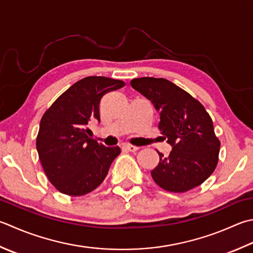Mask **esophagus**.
Listing matches in <instances>:
<instances>
[{"instance_id":"1","label":"esophagus","mask_w":253,"mask_h":253,"mask_svg":"<svg viewBox=\"0 0 253 253\" xmlns=\"http://www.w3.org/2000/svg\"><path fill=\"white\" fill-rule=\"evenodd\" d=\"M123 149H125L127 151H130V152H135V151L139 149V147H136V146H132V145H124Z\"/></svg>"}]
</instances>
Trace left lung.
I'll return each instance as SVG.
<instances>
[{"instance_id": "left-lung-1", "label": "left lung", "mask_w": 253, "mask_h": 253, "mask_svg": "<svg viewBox=\"0 0 253 253\" xmlns=\"http://www.w3.org/2000/svg\"><path fill=\"white\" fill-rule=\"evenodd\" d=\"M130 85L160 113L159 129L172 147L169 157L151 171L152 179L163 190L182 193L199 186L214 172L220 142L205 107L167 79L138 78Z\"/></svg>"}]
</instances>
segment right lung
I'll return each instance as SVG.
<instances>
[{
	"label": "right lung",
	"mask_w": 253,
	"mask_h": 253,
	"mask_svg": "<svg viewBox=\"0 0 253 253\" xmlns=\"http://www.w3.org/2000/svg\"><path fill=\"white\" fill-rule=\"evenodd\" d=\"M125 85L121 80L86 77L71 85L48 108L39 125L36 147L49 181L63 194L80 196L105 179L121 148L88 138V123H100L104 94Z\"/></svg>",
	"instance_id": "obj_1"
}]
</instances>
